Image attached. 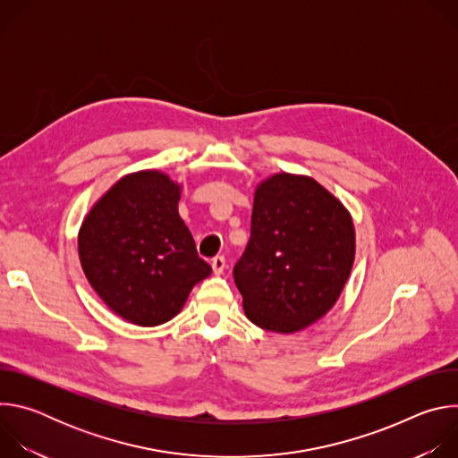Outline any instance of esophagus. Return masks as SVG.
Masks as SVG:
<instances>
[{
  "label": "esophagus",
  "mask_w": 458,
  "mask_h": 458,
  "mask_svg": "<svg viewBox=\"0 0 458 458\" xmlns=\"http://www.w3.org/2000/svg\"><path fill=\"white\" fill-rule=\"evenodd\" d=\"M212 268H214V274L221 276L225 272V268H226V259L223 255H216L212 259Z\"/></svg>",
  "instance_id": "esophagus-1"
}]
</instances>
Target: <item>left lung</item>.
<instances>
[{
	"instance_id": "obj_1",
	"label": "left lung",
	"mask_w": 458,
	"mask_h": 458,
	"mask_svg": "<svg viewBox=\"0 0 458 458\" xmlns=\"http://www.w3.org/2000/svg\"><path fill=\"white\" fill-rule=\"evenodd\" d=\"M353 260L352 216L313 177L281 172L255 188L233 279L259 328L295 334L317 322L337 302Z\"/></svg>"
}]
</instances>
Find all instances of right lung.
I'll return each instance as SVG.
<instances>
[{
    "label": "right lung",
    "instance_id": "1",
    "mask_svg": "<svg viewBox=\"0 0 458 458\" xmlns=\"http://www.w3.org/2000/svg\"><path fill=\"white\" fill-rule=\"evenodd\" d=\"M181 184L165 172L121 177L90 208L78 235L83 272L124 320L157 326L175 317L212 274L179 216Z\"/></svg>",
    "mask_w": 458,
    "mask_h": 458
}]
</instances>
